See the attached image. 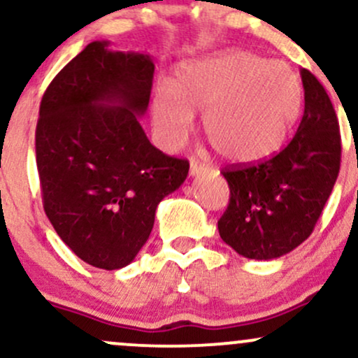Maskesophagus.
Segmentation results:
<instances>
[{"label":"esophagus","instance_id":"1","mask_svg":"<svg viewBox=\"0 0 358 358\" xmlns=\"http://www.w3.org/2000/svg\"><path fill=\"white\" fill-rule=\"evenodd\" d=\"M205 170H207V166L202 165L200 162H196V159H192V162H190V175L192 176L202 175Z\"/></svg>","mask_w":358,"mask_h":358}]
</instances>
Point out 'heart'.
<instances>
[{
    "instance_id": "heart-1",
    "label": "heart",
    "mask_w": 358,
    "mask_h": 358,
    "mask_svg": "<svg viewBox=\"0 0 358 358\" xmlns=\"http://www.w3.org/2000/svg\"><path fill=\"white\" fill-rule=\"evenodd\" d=\"M301 101L296 73L286 64L234 50L180 65L173 84L156 87L151 116L159 145L176 150L190 133L193 113H202L217 153L252 165L281 150Z\"/></svg>"
}]
</instances>
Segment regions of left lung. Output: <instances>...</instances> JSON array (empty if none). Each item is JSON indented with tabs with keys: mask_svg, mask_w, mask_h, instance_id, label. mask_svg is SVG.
<instances>
[{
	"mask_svg": "<svg viewBox=\"0 0 358 358\" xmlns=\"http://www.w3.org/2000/svg\"><path fill=\"white\" fill-rule=\"evenodd\" d=\"M301 80L305 113L289 145L257 165L222 171L231 199L219 234L248 259L281 257L306 241L338 176L342 139L334 104L310 71L301 69Z\"/></svg>",
	"mask_w": 358,
	"mask_h": 358,
	"instance_id": "1",
	"label": "left lung"
}]
</instances>
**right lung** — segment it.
Masks as SVG:
<instances>
[{"instance_id": "obj_1", "label": "right lung", "mask_w": 358, "mask_h": 358, "mask_svg": "<svg viewBox=\"0 0 358 358\" xmlns=\"http://www.w3.org/2000/svg\"><path fill=\"white\" fill-rule=\"evenodd\" d=\"M153 73L146 53L92 42L40 102L35 150L45 213L94 268L129 264L150 237L158 203L188 175L187 159L155 148L139 124Z\"/></svg>"}]
</instances>
